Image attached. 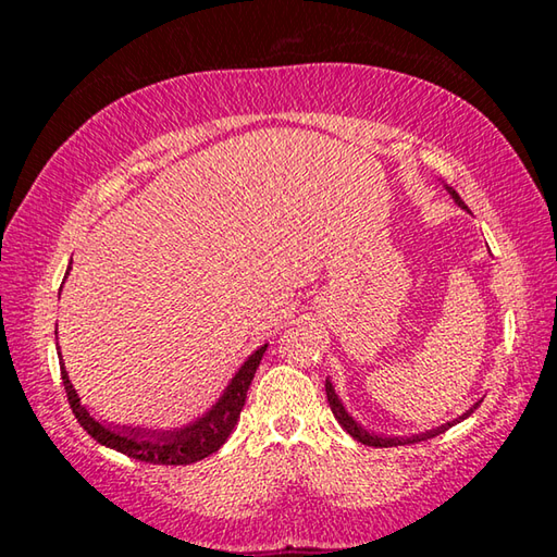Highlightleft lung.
Listing matches in <instances>:
<instances>
[{
    "instance_id": "left-lung-1",
    "label": "left lung",
    "mask_w": 557,
    "mask_h": 557,
    "mask_svg": "<svg viewBox=\"0 0 557 557\" xmlns=\"http://www.w3.org/2000/svg\"><path fill=\"white\" fill-rule=\"evenodd\" d=\"M447 191H449L451 199H455V201L461 206V209H467L465 201L459 199V194L455 191V188L447 186ZM326 400H329V405H332V412H334V418L338 420V425H342L354 440H358V442H361V445H369V447H398V445H405V442H422V440H430V437L442 435V432L449 430V428L457 422V420H451V422H447V425H442V428H437V430H428V432H422V435H414V437H408V440H405V437H381V435H373V432L363 430L361 425H358V422L351 418V414L346 412L342 400H338V395L334 393V385L329 383V381H326ZM474 408H476V405H474ZM474 408H471V410H474ZM471 410H467L465 414H461L459 420L469 418Z\"/></svg>"
}]
</instances>
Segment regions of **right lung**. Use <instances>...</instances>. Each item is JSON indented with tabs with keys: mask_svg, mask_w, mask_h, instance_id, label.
<instances>
[{
	"mask_svg": "<svg viewBox=\"0 0 557 557\" xmlns=\"http://www.w3.org/2000/svg\"><path fill=\"white\" fill-rule=\"evenodd\" d=\"M265 348L268 344L260 346L258 351L240 366V371L233 375L231 385L225 388L219 403H215L201 420H196L194 425H186L182 430H169V432H157V430H145V428H122V430L106 428L81 405L78 393L73 391V383L69 381V373H65L63 363H61V379H63V388H65V395H69V405L75 414V420H78L81 428L86 430L92 440L100 442V445L117 449L132 459L149 461V465H194V461H201L209 455H213V451H219L223 442L228 440L233 428L238 425V418H240L245 398H248L252 375L258 371Z\"/></svg>",
	"mask_w": 557,
	"mask_h": 557,
	"instance_id": "1",
	"label": "right lung"
}]
</instances>
